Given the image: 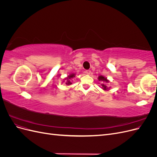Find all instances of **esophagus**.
<instances>
[{"label":"esophagus","instance_id":"1","mask_svg":"<svg viewBox=\"0 0 157 157\" xmlns=\"http://www.w3.org/2000/svg\"><path fill=\"white\" fill-rule=\"evenodd\" d=\"M85 73L87 74V75H90V73H91V71H90V70H86V71H85Z\"/></svg>","mask_w":157,"mask_h":157}]
</instances>
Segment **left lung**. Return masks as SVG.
I'll list each match as a JSON object with an SVG mask.
<instances>
[{"label": "left lung", "instance_id": "8db88e82", "mask_svg": "<svg viewBox=\"0 0 157 157\" xmlns=\"http://www.w3.org/2000/svg\"><path fill=\"white\" fill-rule=\"evenodd\" d=\"M98 80H99V81L103 82V83L101 84V86H102V89L103 90H109V88L107 86L106 83H108L109 81V80H107V78L106 77H104L103 76L100 75V76H99V77H98Z\"/></svg>", "mask_w": 157, "mask_h": 157}]
</instances>
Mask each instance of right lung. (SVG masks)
<instances>
[{
	"label": "right lung",
	"instance_id": "right-lung-1",
	"mask_svg": "<svg viewBox=\"0 0 157 157\" xmlns=\"http://www.w3.org/2000/svg\"><path fill=\"white\" fill-rule=\"evenodd\" d=\"M75 77V74H74V73H72V74L69 75V76H67V77H66L64 79V80H65V84L67 85V86H69V85H71V84H72V82H71V78Z\"/></svg>",
	"mask_w": 157,
	"mask_h": 157
}]
</instances>
